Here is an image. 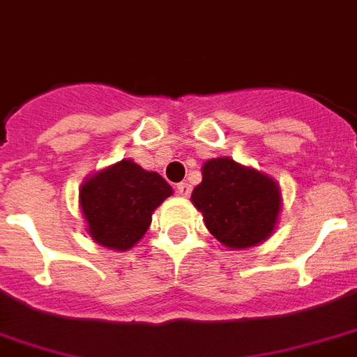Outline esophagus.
Listing matches in <instances>:
<instances>
[{
	"mask_svg": "<svg viewBox=\"0 0 357 357\" xmlns=\"http://www.w3.org/2000/svg\"><path fill=\"white\" fill-rule=\"evenodd\" d=\"M176 190H178L179 197H189V195H190V185L189 183H179L178 187H176Z\"/></svg>",
	"mask_w": 357,
	"mask_h": 357,
	"instance_id": "obj_1",
	"label": "esophagus"
}]
</instances>
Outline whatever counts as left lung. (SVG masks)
<instances>
[{
	"label": "left lung",
	"mask_w": 357,
	"mask_h": 357,
	"mask_svg": "<svg viewBox=\"0 0 357 357\" xmlns=\"http://www.w3.org/2000/svg\"><path fill=\"white\" fill-rule=\"evenodd\" d=\"M190 200L204 215L209 232L230 249L266 241L281 211V190L275 179L230 157L204 162L202 183L195 187Z\"/></svg>",
	"instance_id": "1"
}]
</instances>
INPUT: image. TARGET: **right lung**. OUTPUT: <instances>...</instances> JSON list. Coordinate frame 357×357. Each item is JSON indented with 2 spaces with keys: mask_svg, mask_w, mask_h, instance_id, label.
<instances>
[{
  "mask_svg": "<svg viewBox=\"0 0 357 357\" xmlns=\"http://www.w3.org/2000/svg\"><path fill=\"white\" fill-rule=\"evenodd\" d=\"M172 195L157 172L123 159L93 174L80 187V208L95 243L127 251L151 225V213Z\"/></svg>",
  "mask_w": 357,
  "mask_h": 357,
  "instance_id": "1",
  "label": "right lung"
}]
</instances>
